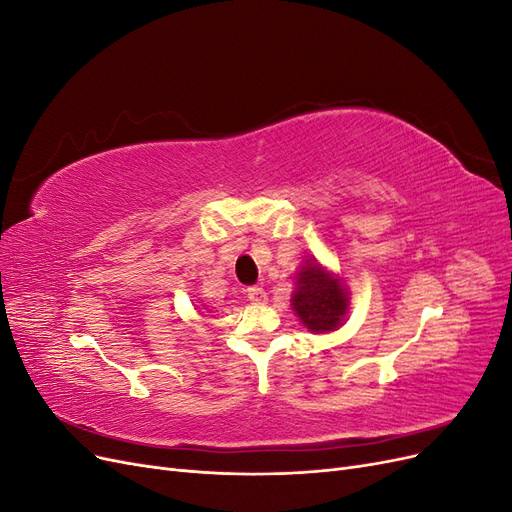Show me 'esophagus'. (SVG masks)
Masks as SVG:
<instances>
[{"label":"esophagus","mask_w":512,"mask_h":512,"mask_svg":"<svg viewBox=\"0 0 512 512\" xmlns=\"http://www.w3.org/2000/svg\"><path fill=\"white\" fill-rule=\"evenodd\" d=\"M247 299H250L256 305H262V303H267V292H265V288H260V286L247 288Z\"/></svg>","instance_id":"1"}]
</instances>
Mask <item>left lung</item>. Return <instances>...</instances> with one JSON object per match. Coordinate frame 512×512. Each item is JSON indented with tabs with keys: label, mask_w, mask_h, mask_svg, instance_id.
I'll return each mask as SVG.
<instances>
[{
	"label": "left lung",
	"mask_w": 512,
	"mask_h": 512,
	"mask_svg": "<svg viewBox=\"0 0 512 512\" xmlns=\"http://www.w3.org/2000/svg\"><path fill=\"white\" fill-rule=\"evenodd\" d=\"M290 307L309 333H333L348 316L350 290L342 275L320 265L314 256H307L294 273Z\"/></svg>",
	"instance_id": "1"
}]
</instances>
